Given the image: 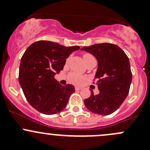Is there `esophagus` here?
I'll list each match as a JSON object with an SVG mask.
<instances>
[{
  "mask_svg": "<svg viewBox=\"0 0 150 150\" xmlns=\"http://www.w3.org/2000/svg\"><path fill=\"white\" fill-rule=\"evenodd\" d=\"M82 89V88L80 87H75V91H80Z\"/></svg>",
  "mask_w": 150,
  "mask_h": 150,
  "instance_id": "34e87169",
  "label": "esophagus"
}]
</instances>
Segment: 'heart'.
Segmentation results:
<instances>
[{
	"mask_svg": "<svg viewBox=\"0 0 150 150\" xmlns=\"http://www.w3.org/2000/svg\"><path fill=\"white\" fill-rule=\"evenodd\" d=\"M93 57V55H91V54H84L83 55V59H84L85 62L88 60L89 58ZM69 80H70L71 83H74V84H80L83 82V80H84V77L82 76L81 75L78 73H75V72H72L70 74V76H69Z\"/></svg>",
	"mask_w": 150,
	"mask_h": 150,
	"instance_id": "obj_1",
	"label": "heart"
}]
</instances>
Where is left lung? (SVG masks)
Listing matches in <instances>:
<instances>
[{
  "instance_id": "obj_1",
  "label": "left lung",
  "mask_w": 150,
  "mask_h": 150,
  "mask_svg": "<svg viewBox=\"0 0 150 150\" xmlns=\"http://www.w3.org/2000/svg\"><path fill=\"white\" fill-rule=\"evenodd\" d=\"M81 50L91 53L97 59L98 69L95 79L98 80L99 93L84 100L89 111L106 116L116 111L129 94L132 74L128 57L117 45L110 43L96 44L83 47Z\"/></svg>"
}]
</instances>
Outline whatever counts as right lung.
I'll list each match as a JSON object with an SVG mask.
<instances>
[{
    "label": "right lung",
    "instance_id": "right-lung-1",
    "mask_svg": "<svg viewBox=\"0 0 150 150\" xmlns=\"http://www.w3.org/2000/svg\"><path fill=\"white\" fill-rule=\"evenodd\" d=\"M79 46L64 47L41 40L26 49L20 63L18 80L30 105L46 115L59 113L66 107L72 85L62 86L54 75L63 70L66 59Z\"/></svg>",
    "mask_w": 150,
    "mask_h": 150
}]
</instances>
